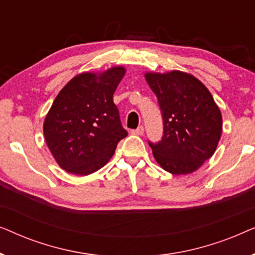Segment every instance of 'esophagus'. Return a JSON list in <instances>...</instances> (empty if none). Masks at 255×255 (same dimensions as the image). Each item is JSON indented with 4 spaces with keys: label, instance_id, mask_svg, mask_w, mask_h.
Wrapping results in <instances>:
<instances>
[{
    "label": "esophagus",
    "instance_id": "34e87169",
    "mask_svg": "<svg viewBox=\"0 0 255 255\" xmlns=\"http://www.w3.org/2000/svg\"><path fill=\"white\" fill-rule=\"evenodd\" d=\"M132 133L137 135H142L144 134V127H139L138 128H135V130H132Z\"/></svg>",
    "mask_w": 255,
    "mask_h": 255
}]
</instances>
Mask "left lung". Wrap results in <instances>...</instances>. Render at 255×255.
I'll return each instance as SVG.
<instances>
[{
	"mask_svg": "<svg viewBox=\"0 0 255 255\" xmlns=\"http://www.w3.org/2000/svg\"><path fill=\"white\" fill-rule=\"evenodd\" d=\"M146 81L158 97L163 132L148 140L156 162L174 175L193 173L211 158L222 134V114L203 83L180 71L147 73Z\"/></svg>",
	"mask_w": 255,
	"mask_h": 255,
	"instance_id": "left-lung-1",
	"label": "left lung"
}]
</instances>
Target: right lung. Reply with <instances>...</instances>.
Returning <instances> with one entry per match:
<instances>
[{"instance_id":"right-lung-1","label":"right lung","mask_w":255,"mask_h":255,"mask_svg":"<svg viewBox=\"0 0 255 255\" xmlns=\"http://www.w3.org/2000/svg\"><path fill=\"white\" fill-rule=\"evenodd\" d=\"M125 69L73 78L55 97L44 122L46 144L58 165L75 175H89L106 165L128 135L113 96Z\"/></svg>"}]
</instances>
